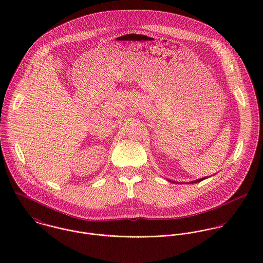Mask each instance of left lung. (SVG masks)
<instances>
[{"instance_id": "8db88e82", "label": "left lung", "mask_w": 263, "mask_h": 263, "mask_svg": "<svg viewBox=\"0 0 263 263\" xmlns=\"http://www.w3.org/2000/svg\"><path fill=\"white\" fill-rule=\"evenodd\" d=\"M206 178H209V177H203V178H200V179H196V180L191 181L190 183H197V182H200V181H202V180H204V179H206ZM167 180H168V179H167ZM168 181H171L172 183H175V181H172V180H168ZM180 184H182V182H181Z\"/></svg>"}]
</instances>
